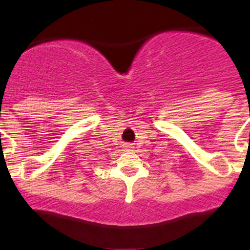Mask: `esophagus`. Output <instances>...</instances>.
<instances>
[{
  "label": "esophagus",
  "instance_id": "34e87169",
  "mask_svg": "<svg viewBox=\"0 0 250 250\" xmlns=\"http://www.w3.org/2000/svg\"><path fill=\"white\" fill-rule=\"evenodd\" d=\"M125 149H131V148H133V146H131V145H125Z\"/></svg>",
  "mask_w": 250,
  "mask_h": 250
}]
</instances>
